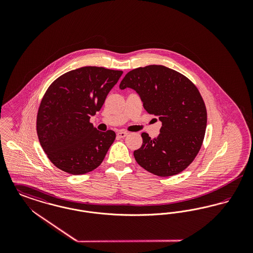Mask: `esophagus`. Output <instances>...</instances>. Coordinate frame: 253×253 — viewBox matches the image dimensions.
Segmentation results:
<instances>
[{"instance_id": "obj_1", "label": "esophagus", "mask_w": 253, "mask_h": 253, "mask_svg": "<svg viewBox=\"0 0 253 253\" xmlns=\"http://www.w3.org/2000/svg\"><path fill=\"white\" fill-rule=\"evenodd\" d=\"M127 135H128V132H125V131H120V132H118V136H120L121 138H123V137H125Z\"/></svg>"}]
</instances>
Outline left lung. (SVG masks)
<instances>
[{
  "label": "left lung",
  "instance_id": "1",
  "mask_svg": "<svg viewBox=\"0 0 253 253\" xmlns=\"http://www.w3.org/2000/svg\"><path fill=\"white\" fill-rule=\"evenodd\" d=\"M120 88L133 89L145 110L162 122L157 138L141 133L142 146L133 152L136 162L161 177L184 170L197 156L207 127V110L196 86L166 66L148 65L127 73Z\"/></svg>",
  "mask_w": 253,
  "mask_h": 253
}]
</instances>
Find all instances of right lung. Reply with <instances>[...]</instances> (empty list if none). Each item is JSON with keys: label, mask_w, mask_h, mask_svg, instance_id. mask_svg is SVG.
Instances as JSON below:
<instances>
[{"label": "right lung", "mask_w": 253, "mask_h": 253, "mask_svg": "<svg viewBox=\"0 0 253 253\" xmlns=\"http://www.w3.org/2000/svg\"><path fill=\"white\" fill-rule=\"evenodd\" d=\"M122 71L85 66L54 81L37 115V133L49 160L74 175L97 168L116 138V132L97 131L90 118L102 107Z\"/></svg>", "instance_id": "right-lung-1"}]
</instances>
